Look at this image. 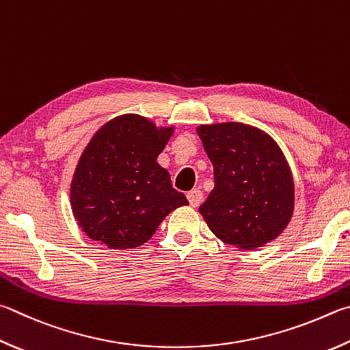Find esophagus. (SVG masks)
I'll return each mask as SVG.
<instances>
[{"label": "esophagus", "mask_w": 350, "mask_h": 350, "mask_svg": "<svg viewBox=\"0 0 350 350\" xmlns=\"http://www.w3.org/2000/svg\"><path fill=\"white\" fill-rule=\"evenodd\" d=\"M187 197H188V200H189V205L196 208V206H199L200 203H202L203 193H202V189L194 188V189H191V191L187 193Z\"/></svg>", "instance_id": "obj_1"}]
</instances>
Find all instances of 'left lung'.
I'll return each mask as SVG.
<instances>
[{
	"label": "left lung",
	"instance_id": "1",
	"mask_svg": "<svg viewBox=\"0 0 350 350\" xmlns=\"http://www.w3.org/2000/svg\"><path fill=\"white\" fill-rule=\"evenodd\" d=\"M214 167V188L199 213L215 237L240 250L277 239L294 214L295 185L274 137L243 122L197 126Z\"/></svg>",
	"mask_w": 350,
	"mask_h": 350
}]
</instances>
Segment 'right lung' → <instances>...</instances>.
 Returning a JSON list of instances; mask_svg holds the SVG:
<instances>
[{
  "label": "right lung",
  "mask_w": 350,
  "mask_h": 350,
  "mask_svg": "<svg viewBox=\"0 0 350 350\" xmlns=\"http://www.w3.org/2000/svg\"><path fill=\"white\" fill-rule=\"evenodd\" d=\"M173 133L174 125H156L135 113L94 133L70 185L72 213L88 239L110 250L141 246L171 211L188 205L157 163Z\"/></svg>",
  "instance_id": "1"
}]
</instances>
